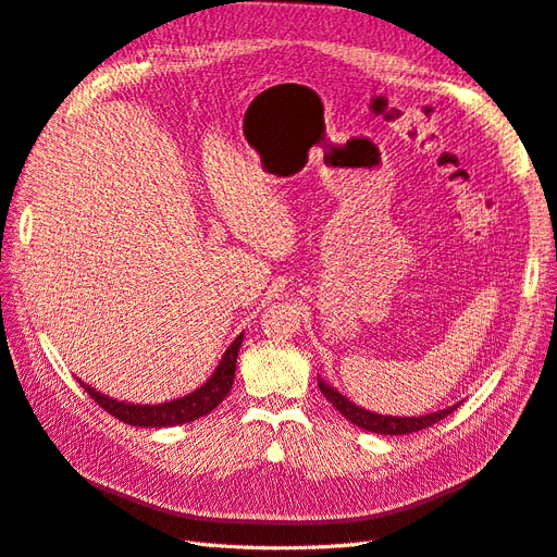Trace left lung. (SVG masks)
<instances>
[{"label":"left lung","instance_id":"1","mask_svg":"<svg viewBox=\"0 0 557 557\" xmlns=\"http://www.w3.org/2000/svg\"><path fill=\"white\" fill-rule=\"evenodd\" d=\"M318 387H320V393H323L332 401V407L339 411L342 416H346L352 425H358L367 432H376V434H411V432L425 430L434 423H440L442 418H446L448 413L458 409V404H453V407H448V409H442L436 413H428V416H418V418L381 416V413H372V411L356 407V404L348 401L344 395L336 393L334 387L327 385L325 381H318Z\"/></svg>","mask_w":557,"mask_h":557}]
</instances>
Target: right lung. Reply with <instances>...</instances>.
I'll list each match as a JSON object with an SVG mask.
<instances>
[{"label": "right lung", "mask_w": 557, "mask_h": 557, "mask_svg": "<svg viewBox=\"0 0 557 557\" xmlns=\"http://www.w3.org/2000/svg\"><path fill=\"white\" fill-rule=\"evenodd\" d=\"M244 334H239L237 339L232 342V346L225 350V356L218 364L213 376L197 387L195 393L164 401V404H129V401H117L111 399L102 393H97L95 387L86 385L81 381L83 391H86L99 407L109 411L113 418L123 420L127 425H137V428H172V425H183V423H193V420L211 413L218 404H221L230 387L234 383V369H237V356H239V346H242Z\"/></svg>", "instance_id": "right-lung-1"}]
</instances>
